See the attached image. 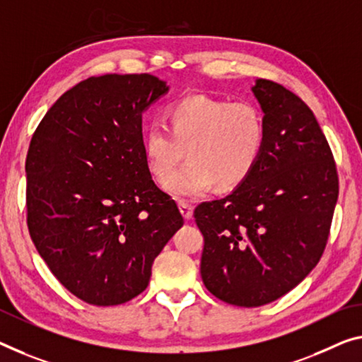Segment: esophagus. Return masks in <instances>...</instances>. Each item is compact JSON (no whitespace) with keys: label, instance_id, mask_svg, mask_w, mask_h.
Here are the masks:
<instances>
[{"label":"esophagus","instance_id":"obj_1","mask_svg":"<svg viewBox=\"0 0 362 362\" xmlns=\"http://www.w3.org/2000/svg\"><path fill=\"white\" fill-rule=\"evenodd\" d=\"M177 205H180V212L182 216H185V220H191L192 218V205L187 202H180Z\"/></svg>","mask_w":362,"mask_h":362}]
</instances>
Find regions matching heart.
<instances>
[{
	"label": "heart",
	"mask_w": 362,
	"mask_h": 362,
	"mask_svg": "<svg viewBox=\"0 0 362 362\" xmlns=\"http://www.w3.org/2000/svg\"><path fill=\"white\" fill-rule=\"evenodd\" d=\"M165 129L148 127L142 150L147 170L160 185L184 156L189 158L165 187L176 199L241 186L254 173L265 146V121L251 102L209 95L177 100L165 110Z\"/></svg>",
	"instance_id": "obj_1"
}]
</instances>
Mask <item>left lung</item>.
<instances>
[{"mask_svg": "<svg viewBox=\"0 0 362 362\" xmlns=\"http://www.w3.org/2000/svg\"><path fill=\"white\" fill-rule=\"evenodd\" d=\"M252 92L265 121L259 165L230 196L194 210L204 285L241 308L275 301L310 274L338 199L337 165L313 110L276 82L259 79Z\"/></svg>", "mask_w": 362, "mask_h": 362, "instance_id": "8db88e82", "label": "left lung"}]
</instances>
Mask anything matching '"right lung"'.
<instances>
[{
	"instance_id": "1",
	"label": "right lung",
	"mask_w": 362,
	"mask_h": 362,
	"mask_svg": "<svg viewBox=\"0 0 362 362\" xmlns=\"http://www.w3.org/2000/svg\"><path fill=\"white\" fill-rule=\"evenodd\" d=\"M168 92L150 74L88 77L33 132L25 160L27 226L66 290L93 305L131 301L185 223L142 150V113Z\"/></svg>"
}]
</instances>
